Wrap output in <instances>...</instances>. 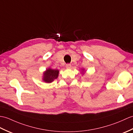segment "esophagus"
<instances>
[{
    "instance_id": "obj_1",
    "label": "esophagus",
    "mask_w": 133,
    "mask_h": 133,
    "mask_svg": "<svg viewBox=\"0 0 133 133\" xmlns=\"http://www.w3.org/2000/svg\"><path fill=\"white\" fill-rule=\"evenodd\" d=\"M66 67L67 68V69H70L71 68V64H67L66 65Z\"/></svg>"
}]
</instances>
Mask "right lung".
<instances>
[{
    "label": "right lung",
    "mask_w": 133,
    "mask_h": 133,
    "mask_svg": "<svg viewBox=\"0 0 133 133\" xmlns=\"http://www.w3.org/2000/svg\"><path fill=\"white\" fill-rule=\"evenodd\" d=\"M58 74H59V71L58 70H52L51 69H49L46 70L44 73L43 80L46 83H51L54 79L58 78Z\"/></svg>",
    "instance_id": "right-lung-1"
}]
</instances>
